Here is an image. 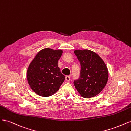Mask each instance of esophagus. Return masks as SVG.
<instances>
[{
	"mask_svg": "<svg viewBox=\"0 0 131 131\" xmlns=\"http://www.w3.org/2000/svg\"><path fill=\"white\" fill-rule=\"evenodd\" d=\"M65 78H66V80L67 81H69L70 80V76H66Z\"/></svg>",
	"mask_w": 131,
	"mask_h": 131,
	"instance_id": "obj_1",
	"label": "esophagus"
}]
</instances>
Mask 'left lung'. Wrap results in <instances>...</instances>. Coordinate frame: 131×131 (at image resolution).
Here are the masks:
<instances>
[{"label":"left lung","instance_id":"1","mask_svg":"<svg viewBox=\"0 0 131 131\" xmlns=\"http://www.w3.org/2000/svg\"><path fill=\"white\" fill-rule=\"evenodd\" d=\"M80 63V77L74 84L81 96L89 98L95 97L104 88L108 82V68L96 53L89 50L74 51Z\"/></svg>","mask_w":131,"mask_h":131}]
</instances>
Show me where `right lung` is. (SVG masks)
Returning <instances> with one entry per match:
<instances>
[{
	"label": "right lung",
	"mask_w": 131,
	"mask_h": 131,
	"mask_svg": "<svg viewBox=\"0 0 131 131\" xmlns=\"http://www.w3.org/2000/svg\"><path fill=\"white\" fill-rule=\"evenodd\" d=\"M62 53V50L43 49L30 63L27 72V80L30 88L39 96H52L64 82L65 77L58 67Z\"/></svg>",
	"instance_id": "obj_1"
}]
</instances>
